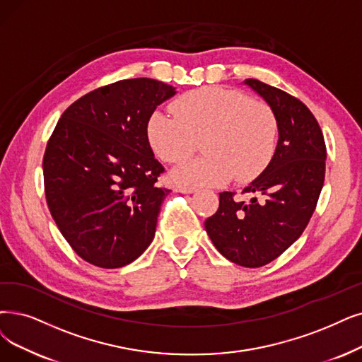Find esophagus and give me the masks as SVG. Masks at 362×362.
Segmentation results:
<instances>
[{
  "mask_svg": "<svg viewBox=\"0 0 362 362\" xmlns=\"http://www.w3.org/2000/svg\"><path fill=\"white\" fill-rule=\"evenodd\" d=\"M173 190L178 193H185V194H192L196 192L194 187H187V185H175L173 187Z\"/></svg>",
  "mask_w": 362,
  "mask_h": 362,
  "instance_id": "34e87169",
  "label": "esophagus"
}]
</instances>
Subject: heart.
<instances>
[{
  "mask_svg": "<svg viewBox=\"0 0 362 362\" xmlns=\"http://www.w3.org/2000/svg\"><path fill=\"white\" fill-rule=\"evenodd\" d=\"M173 115L156 110L147 122V141L166 163L189 157L202 139L206 156L180 163L172 178L184 185L212 187L235 177L247 182L269 165L276 148L278 124L270 107L240 92L202 88L172 104Z\"/></svg>",
  "mask_w": 362,
  "mask_h": 362,
  "instance_id": "b5f03b06",
  "label": "heart"
}]
</instances>
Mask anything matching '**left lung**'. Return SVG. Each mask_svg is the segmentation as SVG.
<instances>
[{
  "mask_svg": "<svg viewBox=\"0 0 362 362\" xmlns=\"http://www.w3.org/2000/svg\"><path fill=\"white\" fill-rule=\"evenodd\" d=\"M264 99L278 124L272 160L243 189L250 202L220 193V206L205 221L214 247L228 262L262 267L301 236L320 199L327 148L320 124L297 98L255 78L243 81Z\"/></svg>",
  "mask_w": 362,
  "mask_h": 362,
  "instance_id": "8db88e82",
  "label": "left lung"
}]
</instances>
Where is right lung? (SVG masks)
<instances>
[{
  "label": "right lung",
  "instance_id": "right-lung-1",
  "mask_svg": "<svg viewBox=\"0 0 362 362\" xmlns=\"http://www.w3.org/2000/svg\"><path fill=\"white\" fill-rule=\"evenodd\" d=\"M177 95L153 78L122 80L68 107L42 160L46 199L62 236L86 262L119 269L146 251L170 190L147 141L156 108Z\"/></svg>",
  "mask_w": 362,
  "mask_h": 362
}]
</instances>
